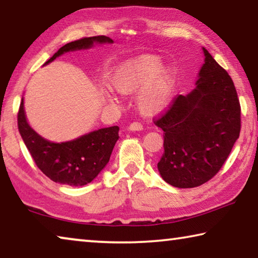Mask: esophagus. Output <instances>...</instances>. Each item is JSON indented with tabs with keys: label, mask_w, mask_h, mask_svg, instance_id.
<instances>
[{
	"label": "esophagus",
	"mask_w": 258,
	"mask_h": 258,
	"mask_svg": "<svg viewBox=\"0 0 258 258\" xmlns=\"http://www.w3.org/2000/svg\"><path fill=\"white\" fill-rule=\"evenodd\" d=\"M127 130L131 131V132H135V131H141V130H143V126H142L141 124H140V123H138V121H134V123L128 125Z\"/></svg>",
	"instance_id": "obj_1"
}]
</instances>
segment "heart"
Here are the masks:
<instances>
[{
	"instance_id": "b5f03b06",
	"label": "heart",
	"mask_w": 258,
	"mask_h": 258,
	"mask_svg": "<svg viewBox=\"0 0 258 258\" xmlns=\"http://www.w3.org/2000/svg\"><path fill=\"white\" fill-rule=\"evenodd\" d=\"M156 55L143 54L121 64L112 78V85L121 94H139V108L143 113L152 115L169 106L175 94V83ZM108 102L116 99L104 93Z\"/></svg>"
}]
</instances>
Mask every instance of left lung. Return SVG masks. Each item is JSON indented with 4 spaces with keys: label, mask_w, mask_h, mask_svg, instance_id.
Wrapping results in <instances>:
<instances>
[{
    "label": "left lung",
    "mask_w": 258,
    "mask_h": 258,
    "mask_svg": "<svg viewBox=\"0 0 258 258\" xmlns=\"http://www.w3.org/2000/svg\"><path fill=\"white\" fill-rule=\"evenodd\" d=\"M196 87L178 95L155 124L164 131L159 174L175 187L199 186L216 175L240 134V103L232 80L203 47Z\"/></svg>",
    "instance_id": "1"
}]
</instances>
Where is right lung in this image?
Returning a JSON list of instances; mask_svg holds the SVG:
<instances>
[{"label":"right lung","instance_id":"1","mask_svg":"<svg viewBox=\"0 0 258 258\" xmlns=\"http://www.w3.org/2000/svg\"><path fill=\"white\" fill-rule=\"evenodd\" d=\"M107 36L85 37L67 43L46 61L52 62L67 52L89 50L97 44H112ZM18 128L37 167L53 182L82 186L92 182L106 167L118 137V126L104 127L81 135L71 141L52 142L41 137L27 121L24 98L18 112Z\"/></svg>","mask_w":258,"mask_h":258}]
</instances>
